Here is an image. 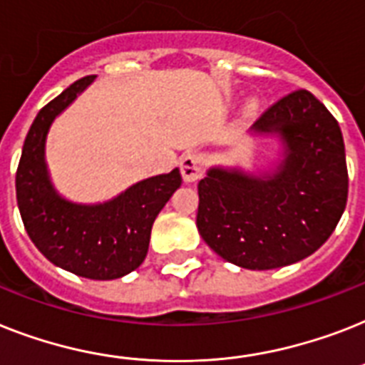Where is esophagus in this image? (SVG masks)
I'll list each match as a JSON object with an SVG mask.
<instances>
[{"label":"esophagus","instance_id":"esophagus-1","mask_svg":"<svg viewBox=\"0 0 365 365\" xmlns=\"http://www.w3.org/2000/svg\"><path fill=\"white\" fill-rule=\"evenodd\" d=\"M182 176L185 182H197L198 178L204 174V165L206 159L200 153H187L182 157Z\"/></svg>","mask_w":365,"mask_h":365}]
</instances>
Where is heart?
Listing matches in <instances>:
<instances>
[{"label": "heart", "instance_id": "1", "mask_svg": "<svg viewBox=\"0 0 365 365\" xmlns=\"http://www.w3.org/2000/svg\"><path fill=\"white\" fill-rule=\"evenodd\" d=\"M257 108H259V105H257V101L255 99H250L245 103V114H255Z\"/></svg>", "mask_w": 365, "mask_h": 365}]
</instances>
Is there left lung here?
I'll list each match as a JSON object with an SVG mask.
<instances>
[{
	"label": "left lung",
	"instance_id": "8db88e82",
	"mask_svg": "<svg viewBox=\"0 0 365 365\" xmlns=\"http://www.w3.org/2000/svg\"><path fill=\"white\" fill-rule=\"evenodd\" d=\"M250 135L272 142L266 167H210L198 182L197 227L227 262L247 269L294 264L321 247L346 206L339 123L307 90L277 101Z\"/></svg>",
	"mask_w": 365,
	"mask_h": 365
}]
</instances>
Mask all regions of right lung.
Returning a JSON list of instances; mask_svg holds the SVG:
<instances>
[{
    "label": "right lung",
    "mask_w": 365,
    "mask_h": 365,
    "mask_svg": "<svg viewBox=\"0 0 365 365\" xmlns=\"http://www.w3.org/2000/svg\"><path fill=\"white\" fill-rule=\"evenodd\" d=\"M84 76L35 115L16 170V200L26 232L58 268L88 279H118L144 262L155 217L182 185L180 168L146 178L103 202L84 204L56 189L46 163L50 127L93 84Z\"/></svg>",
    "instance_id": "1"
}]
</instances>
